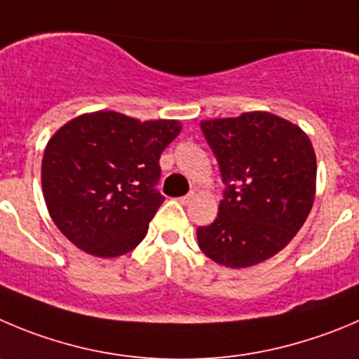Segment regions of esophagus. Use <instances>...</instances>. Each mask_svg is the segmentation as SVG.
<instances>
[{"label": "esophagus", "mask_w": 359, "mask_h": 359, "mask_svg": "<svg viewBox=\"0 0 359 359\" xmlns=\"http://www.w3.org/2000/svg\"><path fill=\"white\" fill-rule=\"evenodd\" d=\"M194 197H196V196H194V194H189V196H183V197H180V203H182V204H189V203H192Z\"/></svg>", "instance_id": "34e87169"}]
</instances>
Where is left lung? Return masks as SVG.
<instances>
[{"label": "left lung", "instance_id": "left-lung-1", "mask_svg": "<svg viewBox=\"0 0 359 359\" xmlns=\"http://www.w3.org/2000/svg\"><path fill=\"white\" fill-rule=\"evenodd\" d=\"M227 185L217 220L197 229L204 255L250 268L284 250L316 199L317 160L298 125L266 111L201 121Z\"/></svg>", "mask_w": 359, "mask_h": 359}]
</instances>
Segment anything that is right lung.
Instances as JSON below:
<instances>
[{
	"mask_svg": "<svg viewBox=\"0 0 359 359\" xmlns=\"http://www.w3.org/2000/svg\"><path fill=\"white\" fill-rule=\"evenodd\" d=\"M177 119L84 112L60 126L42 158L50 218L77 248L111 259L134 250L163 197L158 160L180 135Z\"/></svg>",
	"mask_w": 359,
	"mask_h": 359,
	"instance_id": "1",
	"label": "right lung"
}]
</instances>
